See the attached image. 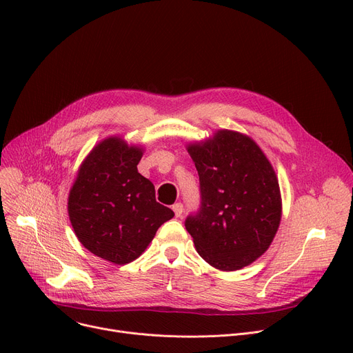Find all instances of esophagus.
Returning a JSON list of instances; mask_svg holds the SVG:
<instances>
[{"instance_id":"obj_1","label":"esophagus","mask_w":353,"mask_h":353,"mask_svg":"<svg viewBox=\"0 0 353 353\" xmlns=\"http://www.w3.org/2000/svg\"><path fill=\"white\" fill-rule=\"evenodd\" d=\"M173 212H174V214H176V217H181V214H183V210H184V208H183V205L181 203H176V205H173Z\"/></svg>"}]
</instances>
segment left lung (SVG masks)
Here are the masks:
<instances>
[{
  "label": "left lung",
  "mask_w": 353,
  "mask_h": 353,
  "mask_svg": "<svg viewBox=\"0 0 353 353\" xmlns=\"http://www.w3.org/2000/svg\"><path fill=\"white\" fill-rule=\"evenodd\" d=\"M200 181V208L184 226L197 253L220 270H237L270 246L282 217L279 181L250 137L219 130L189 144Z\"/></svg>",
  "instance_id": "obj_1"
}]
</instances>
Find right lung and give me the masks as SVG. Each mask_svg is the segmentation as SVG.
I'll list each match as a JSON object with an SVG mask.
<instances>
[{
  "label": "right lung",
  "mask_w": 353,
  "mask_h": 353,
  "mask_svg": "<svg viewBox=\"0 0 353 353\" xmlns=\"http://www.w3.org/2000/svg\"><path fill=\"white\" fill-rule=\"evenodd\" d=\"M140 147L108 137L85 157L68 196V216L81 245L104 261L137 259L174 212L156 201L153 183L137 164Z\"/></svg>",
  "instance_id": "add662e5"
}]
</instances>
